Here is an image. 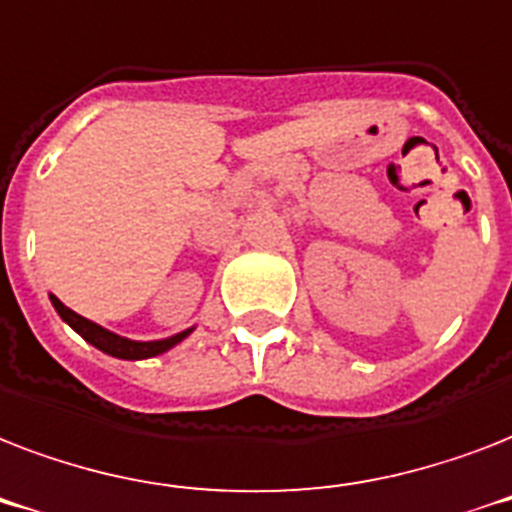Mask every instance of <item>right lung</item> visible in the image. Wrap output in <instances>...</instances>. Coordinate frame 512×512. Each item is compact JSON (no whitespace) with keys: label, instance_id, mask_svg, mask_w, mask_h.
Listing matches in <instances>:
<instances>
[{"label":"right lung","instance_id":"1","mask_svg":"<svg viewBox=\"0 0 512 512\" xmlns=\"http://www.w3.org/2000/svg\"><path fill=\"white\" fill-rule=\"evenodd\" d=\"M50 303L52 308L58 311L60 319L66 321L76 335H82L90 345H95V348L108 353V356L124 358V361H140V358H154L159 356V353H167V350L175 348L177 342H183L185 337L193 332L191 327V329H183V332H177V335L172 337H164V340H148V342L130 340V337H122V335H116V332H111V329L100 327V324H95V321L84 319V316L74 313L71 308H66V305L60 303L55 295H50Z\"/></svg>","mask_w":512,"mask_h":512}]
</instances>
